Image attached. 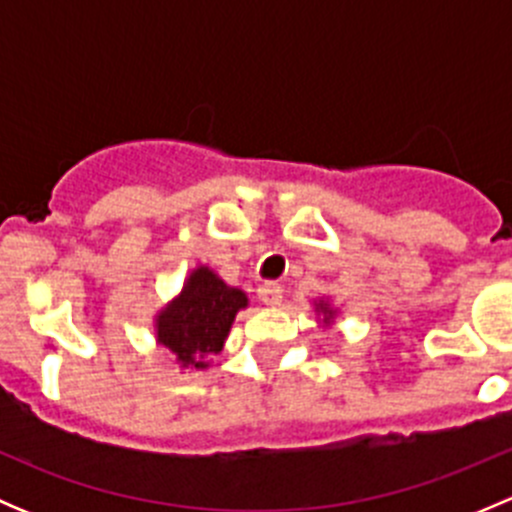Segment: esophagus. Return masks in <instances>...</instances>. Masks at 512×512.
<instances>
[{
  "label": "esophagus",
  "instance_id": "obj_1",
  "mask_svg": "<svg viewBox=\"0 0 512 512\" xmlns=\"http://www.w3.org/2000/svg\"><path fill=\"white\" fill-rule=\"evenodd\" d=\"M257 294H260L262 302L270 304V307H277V304L282 302V287L277 285V282H265V285H260V289H257Z\"/></svg>",
  "mask_w": 512,
  "mask_h": 512
}]
</instances>
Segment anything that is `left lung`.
Wrapping results in <instances>:
<instances>
[{
    "mask_svg": "<svg viewBox=\"0 0 512 512\" xmlns=\"http://www.w3.org/2000/svg\"><path fill=\"white\" fill-rule=\"evenodd\" d=\"M317 312H322V314H324V324H329V322H332V317H334V309L329 307L327 302H322V299H319V304H317Z\"/></svg>",
    "mask_w": 512,
    "mask_h": 512,
    "instance_id": "1",
    "label": "left lung"
}]
</instances>
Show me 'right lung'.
Listing matches in <instances>:
<instances>
[{
	"instance_id": "right-lung-1",
	"label": "right lung",
	"mask_w": 512,
	"mask_h": 512,
	"mask_svg": "<svg viewBox=\"0 0 512 512\" xmlns=\"http://www.w3.org/2000/svg\"><path fill=\"white\" fill-rule=\"evenodd\" d=\"M245 307L242 289L225 285L210 267L200 265L178 297L158 312L156 339L183 369H208V359L223 352L235 314Z\"/></svg>"
}]
</instances>
